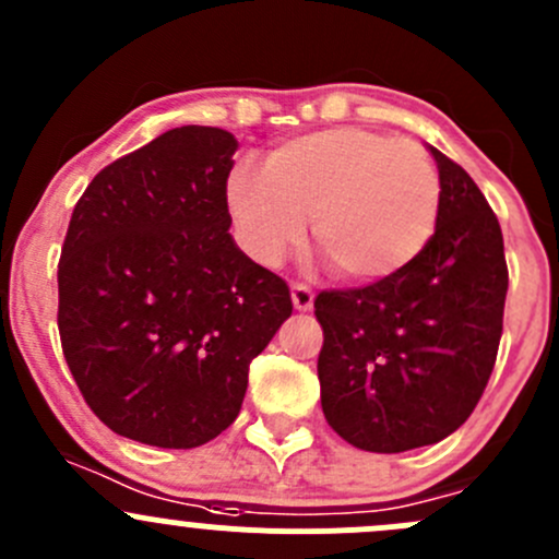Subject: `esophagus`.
I'll use <instances>...</instances> for the list:
<instances>
[{
  "instance_id": "34e87169",
  "label": "esophagus",
  "mask_w": 559,
  "mask_h": 559,
  "mask_svg": "<svg viewBox=\"0 0 559 559\" xmlns=\"http://www.w3.org/2000/svg\"><path fill=\"white\" fill-rule=\"evenodd\" d=\"M292 302L297 311H311L313 308V292L308 284H292Z\"/></svg>"
}]
</instances>
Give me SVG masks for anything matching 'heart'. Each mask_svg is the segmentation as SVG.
<instances>
[{"label":"heart","instance_id":"b5f03b06","mask_svg":"<svg viewBox=\"0 0 559 559\" xmlns=\"http://www.w3.org/2000/svg\"><path fill=\"white\" fill-rule=\"evenodd\" d=\"M240 243L278 264L306 240L352 281H381L408 267L436 233L441 178L425 145L359 127L300 134L227 180Z\"/></svg>","mask_w":559,"mask_h":559}]
</instances>
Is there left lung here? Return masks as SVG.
Here are the masks:
<instances>
[{
	"mask_svg": "<svg viewBox=\"0 0 559 559\" xmlns=\"http://www.w3.org/2000/svg\"><path fill=\"white\" fill-rule=\"evenodd\" d=\"M436 233L389 278L313 300L326 425L365 452L397 454L452 436L487 389L503 335V233L473 178L438 148Z\"/></svg>",
	"mask_w": 559,
	"mask_h": 559,
	"instance_id": "obj_1",
	"label": "left lung"
}]
</instances>
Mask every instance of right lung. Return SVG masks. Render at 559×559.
<instances>
[{
  "label": "right lung",
  "mask_w": 559,
  "mask_h": 559,
  "mask_svg": "<svg viewBox=\"0 0 559 559\" xmlns=\"http://www.w3.org/2000/svg\"><path fill=\"white\" fill-rule=\"evenodd\" d=\"M238 140L178 127L94 175L59 259V337L88 408L162 449L213 441L248 365L292 316L289 286L229 235Z\"/></svg>",
  "instance_id": "right-lung-1"
}]
</instances>
